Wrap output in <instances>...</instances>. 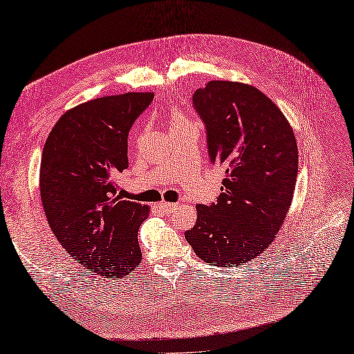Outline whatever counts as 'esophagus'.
Here are the masks:
<instances>
[{
	"instance_id": "obj_1",
	"label": "esophagus",
	"mask_w": 354,
	"mask_h": 354,
	"mask_svg": "<svg viewBox=\"0 0 354 354\" xmlns=\"http://www.w3.org/2000/svg\"><path fill=\"white\" fill-rule=\"evenodd\" d=\"M160 209H162L164 212H171V211H176V209H180V203H168V202H160L159 203Z\"/></svg>"
}]
</instances>
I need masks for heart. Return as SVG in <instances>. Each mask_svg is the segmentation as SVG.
<instances>
[{"mask_svg":"<svg viewBox=\"0 0 354 354\" xmlns=\"http://www.w3.org/2000/svg\"><path fill=\"white\" fill-rule=\"evenodd\" d=\"M183 122H187V121L185 120V116L181 115L178 111H174L173 115H171V127L177 125V124H183Z\"/></svg>","mask_w":354,"mask_h":354,"instance_id":"b5f03b06","label":"heart"}]
</instances>
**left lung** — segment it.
Masks as SVG:
<instances>
[{"label": "left lung", "mask_w": 354, "mask_h": 354, "mask_svg": "<svg viewBox=\"0 0 354 354\" xmlns=\"http://www.w3.org/2000/svg\"><path fill=\"white\" fill-rule=\"evenodd\" d=\"M194 104L207 127L211 164L226 178L216 203L196 205V224L185 236L205 263L242 266L269 248L291 207L295 136L282 111L250 84L209 81Z\"/></svg>", "instance_id": "left-lung-1"}]
</instances>
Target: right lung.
I'll return each mask as SVG.
<instances>
[{
    "mask_svg": "<svg viewBox=\"0 0 354 354\" xmlns=\"http://www.w3.org/2000/svg\"><path fill=\"white\" fill-rule=\"evenodd\" d=\"M153 93H125L81 103L48 134L39 192L51 232L73 260L120 279L142 263L137 232L147 205L122 199L115 178L128 168V131Z\"/></svg>",
    "mask_w": 354,
    "mask_h": 354,
    "instance_id": "add662e5",
    "label": "right lung"
}]
</instances>
